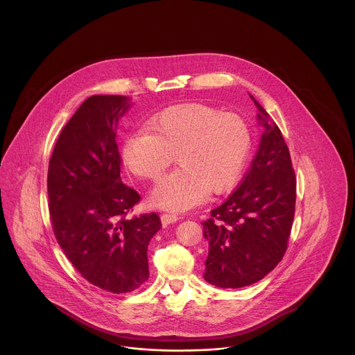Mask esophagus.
Wrapping results in <instances>:
<instances>
[{"mask_svg": "<svg viewBox=\"0 0 355 355\" xmlns=\"http://www.w3.org/2000/svg\"><path fill=\"white\" fill-rule=\"evenodd\" d=\"M179 220V216H176V214H173V213H164L162 216H161V223H162V225L165 227V225H169V224H173V223H176Z\"/></svg>", "mask_w": 355, "mask_h": 355, "instance_id": "esophagus-1", "label": "esophagus"}]
</instances>
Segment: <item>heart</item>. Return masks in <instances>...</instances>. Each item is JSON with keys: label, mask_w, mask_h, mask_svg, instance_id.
Masks as SVG:
<instances>
[{"label": "heart", "mask_w": 355, "mask_h": 355, "mask_svg": "<svg viewBox=\"0 0 355 355\" xmlns=\"http://www.w3.org/2000/svg\"><path fill=\"white\" fill-rule=\"evenodd\" d=\"M250 145V131L242 117L190 102L154 114L145 132L123 142L121 157L135 176L157 180L176 155L180 168L154 187L149 202L169 211H186L203 202L209 193L221 194L238 183Z\"/></svg>", "instance_id": "b5f03b06"}]
</instances>
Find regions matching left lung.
<instances>
[{
    "mask_svg": "<svg viewBox=\"0 0 355 355\" xmlns=\"http://www.w3.org/2000/svg\"><path fill=\"white\" fill-rule=\"evenodd\" d=\"M263 127L252 166L230 198L203 221L209 242L203 279L241 288L263 279L282 261L293 227L297 179L282 131L250 96Z\"/></svg>",
    "mask_w": 355,
    "mask_h": 355,
    "instance_id": "obj_1",
    "label": "left lung"
}]
</instances>
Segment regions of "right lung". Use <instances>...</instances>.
Returning <instances> with one entry per match:
<instances>
[{
    "label": "right lung",
    "instance_id": "obj_1",
    "mask_svg": "<svg viewBox=\"0 0 355 355\" xmlns=\"http://www.w3.org/2000/svg\"><path fill=\"white\" fill-rule=\"evenodd\" d=\"M124 96H92L62 128L49 161L48 196L55 239L75 269L113 294L149 277L148 246L161 228L155 213L125 218L139 194L121 183L116 144Z\"/></svg>",
    "mask_w": 355,
    "mask_h": 355
}]
</instances>
